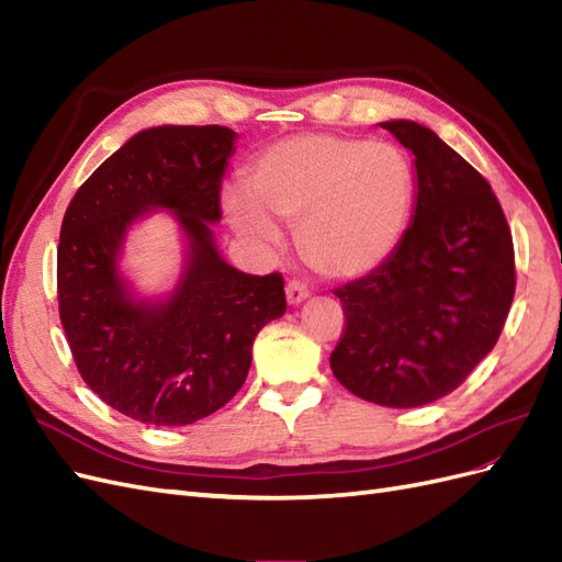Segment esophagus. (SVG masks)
Masks as SVG:
<instances>
[{"instance_id":"obj_1","label":"esophagus","mask_w":562,"mask_h":562,"mask_svg":"<svg viewBox=\"0 0 562 562\" xmlns=\"http://www.w3.org/2000/svg\"><path fill=\"white\" fill-rule=\"evenodd\" d=\"M285 297H288V302L291 304H300V302H304L310 297V288H307V283H302V281H288L285 283Z\"/></svg>"}]
</instances>
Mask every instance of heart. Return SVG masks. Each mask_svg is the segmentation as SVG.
Returning <instances> with one entry per match:
<instances>
[{
  "instance_id": "obj_1",
  "label": "heart",
  "mask_w": 562,
  "mask_h": 562,
  "mask_svg": "<svg viewBox=\"0 0 562 562\" xmlns=\"http://www.w3.org/2000/svg\"><path fill=\"white\" fill-rule=\"evenodd\" d=\"M250 196L227 194L234 227L262 248H279L271 217L297 227L304 260L318 274L353 279L396 250L413 206L415 176L391 143L335 133L279 140L250 164Z\"/></svg>"
}]
</instances>
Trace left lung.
<instances>
[{
	"mask_svg": "<svg viewBox=\"0 0 562 562\" xmlns=\"http://www.w3.org/2000/svg\"><path fill=\"white\" fill-rule=\"evenodd\" d=\"M415 155L413 225L370 274L335 288L345 330L337 382L363 401L448 396L497 345L516 293L512 229L490 182L427 126L382 124Z\"/></svg>",
	"mask_w": 562,
	"mask_h": 562,
	"instance_id": "8db88e82",
	"label": "left lung"
}]
</instances>
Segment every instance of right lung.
I'll use <instances>...</instances> for the list:
<instances>
[{
	"instance_id": "add662e5",
	"label": "right lung",
	"mask_w": 562,
	"mask_h": 562,
	"mask_svg": "<svg viewBox=\"0 0 562 562\" xmlns=\"http://www.w3.org/2000/svg\"><path fill=\"white\" fill-rule=\"evenodd\" d=\"M236 133L227 126L147 128L100 164L65 211L58 312L81 380L122 415L182 427L220 411L246 382L252 339L283 316L279 271L244 274L220 258L209 223ZM179 213L191 262L166 303H135L115 255L135 216Z\"/></svg>"
}]
</instances>
